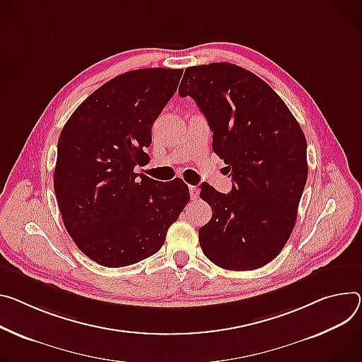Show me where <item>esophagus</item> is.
I'll list each match as a JSON object with an SVG mask.
<instances>
[{
	"label": "esophagus",
	"instance_id": "1",
	"mask_svg": "<svg viewBox=\"0 0 362 362\" xmlns=\"http://www.w3.org/2000/svg\"><path fill=\"white\" fill-rule=\"evenodd\" d=\"M189 192H190V199L192 201H196L199 198V189L196 187V186H190L189 187Z\"/></svg>",
	"mask_w": 362,
	"mask_h": 362
}]
</instances>
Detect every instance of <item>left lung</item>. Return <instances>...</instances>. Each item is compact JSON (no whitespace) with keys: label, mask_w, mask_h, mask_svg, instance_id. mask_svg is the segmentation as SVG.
<instances>
[{"label":"left lung","mask_w":362,"mask_h":362,"mask_svg":"<svg viewBox=\"0 0 362 362\" xmlns=\"http://www.w3.org/2000/svg\"><path fill=\"white\" fill-rule=\"evenodd\" d=\"M182 98L192 96L214 133L212 150L233 176V190L201 186L212 206L199 228L204 254L226 270L266 266L286 245L308 179L306 139L281 98L233 63L185 71Z\"/></svg>","instance_id":"1"}]
</instances>
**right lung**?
<instances>
[{"instance_id":"add662e5","label":"right lung","mask_w":362,"mask_h":362,"mask_svg":"<svg viewBox=\"0 0 362 362\" xmlns=\"http://www.w3.org/2000/svg\"><path fill=\"white\" fill-rule=\"evenodd\" d=\"M182 69L125 72L90 93L64 124L53 185L64 228L90 259L125 267L156 254L189 202L182 179L134 172Z\"/></svg>"}]
</instances>
